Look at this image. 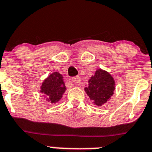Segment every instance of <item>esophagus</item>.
Here are the masks:
<instances>
[{"instance_id":"34e87169","label":"esophagus","mask_w":152,"mask_h":152,"mask_svg":"<svg viewBox=\"0 0 152 152\" xmlns=\"http://www.w3.org/2000/svg\"><path fill=\"white\" fill-rule=\"evenodd\" d=\"M72 80L74 83L78 84L80 83V81H81V79H80V77H79V76H75V77H73V78L72 79Z\"/></svg>"}]
</instances>
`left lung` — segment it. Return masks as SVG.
<instances>
[{
	"label": "left lung",
	"mask_w": 152,
	"mask_h": 152,
	"mask_svg": "<svg viewBox=\"0 0 152 152\" xmlns=\"http://www.w3.org/2000/svg\"><path fill=\"white\" fill-rule=\"evenodd\" d=\"M115 90V82L110 74L103 69H97L88 81L85 91L96 106H102L110 99Z\"/></svg>",
	"instance_id": "obj_1"
}]
</instances>
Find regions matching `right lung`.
I'll return each mask as SVG.
<instances>
[{
  "mask_svg": "<svg viewBox=\"0 0 152 152\" xmlns=\"http://www.w3.org/2000/svg\"><path fill=\"white\" fill-rule=\"evenodd\" d=\"M66 88L63 77L59 72H55L44 80L41 86V92L51 104H56L62 98Z\"/></svg>",
  "mask_w": 152,
  "mask_h": 152,
  "instance_id": "obj_1",
  "label": "right lung"
}]
</instances>
